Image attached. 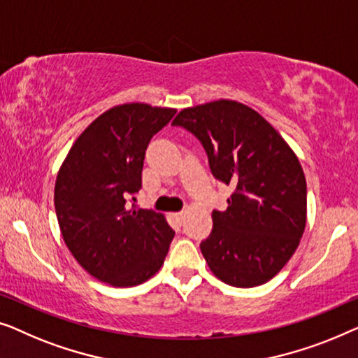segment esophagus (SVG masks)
<instances>
[{
  "label": "esophagus",
  "mask_w": 358,
  "mask_h": 358,
  "mask_svg": "<svg viewBox=\"0 0 358 358\" xmlns=\"http://www.w3.org/2000/svg\"><path fill=\"white\" fill-rule=\"evenodd\" d=\"M172 217L177 220V222H183V219H185V214L183 213H175V214H172Z\"/></svg>",
  "instance_id": "obj_1"
}]
</instances>
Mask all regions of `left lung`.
<instances>
[{"label": "left lung", "instance_id": "1", "mask_svg": "<svg viewBox=\"0 0 358 358\" xmlns=\"http://www.w3.org/2000/svg\"><path fill=\"white\" fill-rule=\"evenodd\" d=\"M172 124L191 131L214 177L235 186L227 209L213 213V231L201 243L209 269L234 287L266 284L305 231L306 180L299 157L273 124L236 100L183 108Z\"/></svg>", "mask_w": 358, "mask_h": 358}]
</instances>
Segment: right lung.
I'll list each match as a JSON object with an SVG mask.
<instances>
[{
	"label": "right lung",
	"instance_id": "right-lung-1",
	"mask_svg": "<svg viewBox=\"0 0 358 358\" xmlns=\"http://www.w3.org/2000/svg\"><path fill=\"white\" fill-rule=\"evenodd\" d=\"M175 108L131 102L99 115L74 141L55 181V210L74 259L113 287H134L162 268L175 231L164 214L128 208L141 188L148 144Z\"/></svg>",
	"mask_w": 358,
	"mask_h": 358
}]
</instances>
